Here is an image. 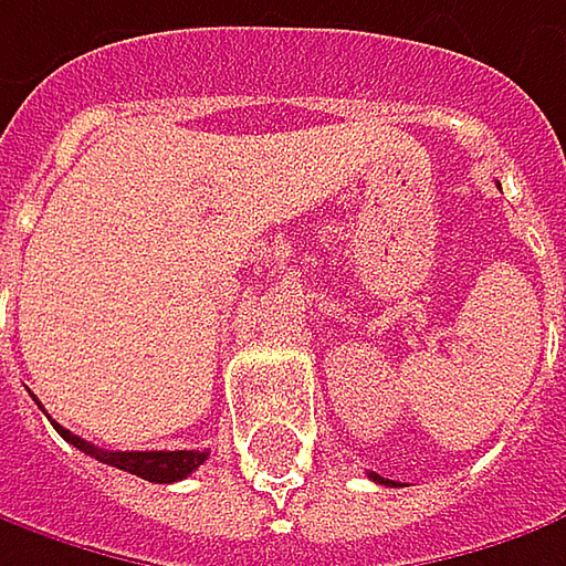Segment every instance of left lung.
<instances>
[{
	"mask_svg": "<svg viewBox=\"0 0 566 566\" xmlns=\"http://www.w3.org/2000/svg\"><path fill=\"white\" fill-rule=\"evenodd\" d=\"M370 479H374V481H380V484H382V479H380V475H374V472H370ZM386 484H389V481H386Z\"/></svg>",
	"mask_w": 566,
	"mask_h": 566,
	"instance_id": "left-lung-1",
	"label": "left lung"
}]
</instances>
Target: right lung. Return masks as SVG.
I'll list each match as a JSON object with an SVG mask.
<instances>
[{"label":"right lung","mask_w":566,"mask_h":566,"mask_svg":"<svg viewBox=\"0 0 566 566\" xmlns=\"http://www.w3.org/2000/svg\"><path fill=\"white\" fill-rule=\"evenodd\" d=\"M34 402H38V399H34ZM53 428L60 430L62 437H65L72 447H78L82 453L94 455L97 462L113 465V469H123V472L138 475V479H145V481H155V484L184 481L186 475H192V472L209 459V453H202V450H145V453H136V450H133V453H111V450H97L94 443L82 440L78 433L60 428L56 421H53Z\"/></svg>","instance_id":"right-lung-1"}]
</instances>
